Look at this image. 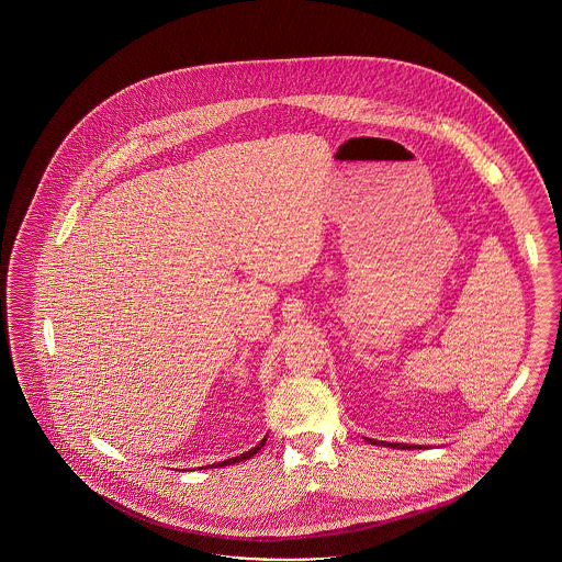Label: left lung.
<instances>
[{
	"mask_svg": "<svg viewBox=\"0 0 562 562\" xmlns=\"http://www.w3.org/2000/svg\"><path fill=\"white\" fill-rule=\"evenodd\" d=\"M392 447H395V449H409V445H402V442H392Z\"/></svg>",
	"mask_w": 562,
	"mask_h": 562,
	"instance_id": "8db88e82",
	"label": "left lung"
}]
</instances>
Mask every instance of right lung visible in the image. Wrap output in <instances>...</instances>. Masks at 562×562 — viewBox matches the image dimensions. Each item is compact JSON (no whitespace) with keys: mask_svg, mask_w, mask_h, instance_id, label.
I'll return each mask as SVG.
<instances>
[{"mask_svg":"<svg viewBox=\"0 0 562 562\" xmlns=\"http://www.w3.org/2000/svg\"><path fill=\"white\" fill-rule=\"evenodd\" d=\"M263 445H266V439H263V441L259 442V445H257V447H254V449H251V451H247V453H243V456H240V458H233V460H226V461H222V463H216V468H221V465H231V463H238V461L249 460V458H254V456H256L257 451H259V449H261V447H263ZM212 468H214V465H212Z\"/></svg>","mask_w":562,"mask_h":562,"instance_id":"add662e5","label":"right lung"}]
</instances>
